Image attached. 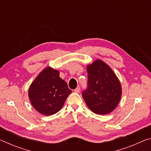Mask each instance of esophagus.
<instances>
[{"mask_svg": "<svg viewBox=\"0 0 151 151\" xmlns=\"http://www.w3.org/2000/svg\"><path fill=\"white\" fill-rule=\"evenodd\" d=\"M75 93H78L79 92H80V87H79V86H78V87L76 88L75 90Z\"/></svg>", "mask_w": 151, "mask_h": 151, "instance_id": "esophagus-1", "label": "esophagus"}]
</instances>
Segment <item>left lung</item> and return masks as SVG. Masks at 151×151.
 <instances>
[{
	"label": "left lung",
	"instance_id": "left-lung-1",
	"mask_svg": "<svg viewBox=\"0 0 151 151\" xmlns=\"http://www.w3.org/2000/svg\"><path fill=\"white\" fill-rule=\"evenodd\" d=\"M88 87L82 95L86 105L97 114H109L118 106L122 95L121 83L111 68L96 59L86 66Z\"/></svg>",
	"mask_w": 151,
	"mask_h": 151
}]
</instances>
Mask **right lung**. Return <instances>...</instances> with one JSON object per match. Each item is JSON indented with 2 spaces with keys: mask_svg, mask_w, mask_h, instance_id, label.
I'll return each mask as SVG.
<instances>
[{
  "mask_svg": "<svg viewBox=\"0 0 151 151\" xmlns=\"http://www.w3.org/2000/svg\"><path fill=\"white\" fill-rule=\"evenodd\" d=\"M71 92L66 82L59 76V71L47 66L30 85L29 97L39 113L50 116L60 111Z\"/></svg>",
  "mask_w": 151,
  "mask_h": 151,
  "instance_id": "right-lung-1",
  "label": "right lung"
}]
</instances>
